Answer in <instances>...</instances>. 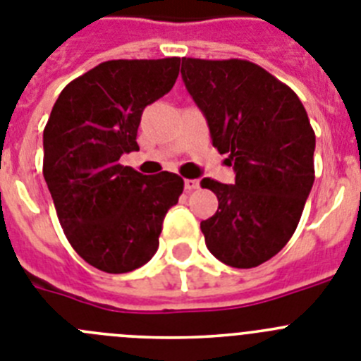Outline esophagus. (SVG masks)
Here are the masks:
<instances>
[{
	"instance_id": "esophagus-1",
	"label": "esophagus",
	"mask_w": 361,
	"mask_h": 361,
	"mask_svg": "<svg viewBox=\"0 0 361 361\" xmlns=\"http://www.w3.org/2000/svg\"><path fill=\"white\" fill-rule=\"evenodd\" d=\"M184 188H186L188 191L198 190V188H200V183H198L197 178H186V180H184Z\"/></svg>"
}]
</instances>
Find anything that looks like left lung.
<instances>
[{"instance_id": "obj_1", "label": "left lung", "mask_w": 361, "mask_h": 361, "mask_svg": "<svg viewBox=\"0 0 361 361\" xmlns=\"http://www.w3.org/2000/svg\"><path fill=\"white\" fill-rule=\"evenodd\" d=\"M188 92L206 116L213 147L236 183L206 177L218 211L200 221L209 252L252 269L283 249L299 226L315 180V132L299 97L267 69L241 59H183Z\"/></svg>"}]
</instances>
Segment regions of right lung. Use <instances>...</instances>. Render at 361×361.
<instances>
[{
    "mask_svg": "<svg viewBox=\"0 0 361 361\" xmlns=\"http://www.w3.org/2000/svg\"><path fill=\"white\" fill-rule=\"evenodd\" d=\"M178 66V57L102 62L62 89L44 127L42 175L59 221L78 256L102 272L148 263L184 190L170 171L148 177L120 164L140 150L143 109L173 87Z\"/></svg>",
    "mask_w": 361,
    "mask_h": 361,
    "instance_id": "1",
    "label": "right lung"
}]
</instances>
